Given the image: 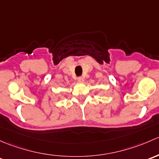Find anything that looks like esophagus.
<instances>
[{
	"label": "esophagus",
	"instance_id": "1",
	"mask_svg": "<svg viewBox=\"0 0 159 159\" xmlns=\"http://www.w3.org/2000/svg\"><path fill=\"white\" fill-rule=\"evenodd\" d=\"M77 80L79 82H83V80H84V78H83V76H79V77L77 78Z\"/></svg>",
	"mask_w": 159,
	"mask_h": 159
}]
</instances>
